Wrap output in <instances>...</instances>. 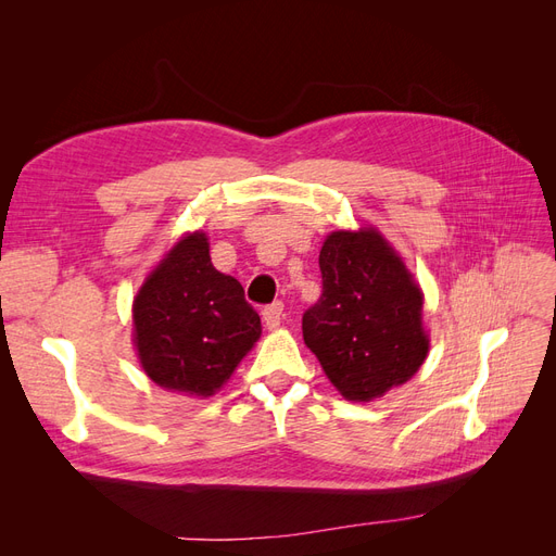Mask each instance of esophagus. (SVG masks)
<instances>
[{"mask_svg":"<svg viewBox=\"0 0 556 556\" xmlns=\"http://www.w3.org/2000/svg\"><path fill=\"white\" fill-rule=\"evenodd\" d=\"M282 311H285V306L280 304V301H274V304L264 306V311H262L264 325H266L268 329H278L280 323H282Z\"/></svg>","mask_w":556,"mask_h":556,"instance_id":"esophagus-1","label":"esophagus"}]
</instances>
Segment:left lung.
<instances>
[{"label": "left lung", "mask_w": 556, "mask_h": 556, "mask_svg": "<svg viewBox=\"0 0 556 556\" xmlns=\"http://www.w3.org/2000/svg\"><path fill=\"white\" fill-rule=\"evenodd\" d=\"M323 294L301 319L304 341L348 401L408 382L429 352L425 296L374 227L331 231L319 250Z\"/></svg>", "instance_id": "left-lung-1"}]
</instances>
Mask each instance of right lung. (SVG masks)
Wrapping results in <instances>:
<instances>
[{"label": "right lung", "instance_id": "right-lung-1", "mask_svg": "<svg viewBox=\"0 0 556 556\" xmlns=\"http://www.w3.org/2000/svg\"><path fill=\"white\" fill-rule=\"evenodd\" d=\"M131 313L146 376L188 396H213L262 333L241 282L213 266L204 231L185 233L166 252Z\"/></svg>", "mask_w": 556, "mask_h": 556}]
</instances>
